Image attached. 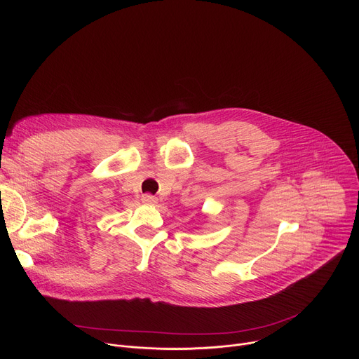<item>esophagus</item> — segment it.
<instances>
[{
	"label": "esophagus",
	"mask_w": 359,
	"mask_h": 359,
	"mask_svg": "<svg viewBox=\"0 0 359 359\" xmlns=\"http://www.w3.org/2000/svg\"><path fill=\"white\" fill-rule=\"evenodd\" d=\"M142 203L146 204V206H155V204L158 203V198L155 196H151V194H143L142 196Z\"/></svg>",
	"instance_id": "esophagus-1"
}]
</instances>
